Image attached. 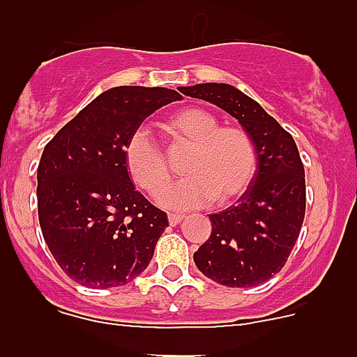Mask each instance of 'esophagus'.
<instances>
[{
  "instance_id": "esophagus-1",
  "label": "esophagus",
  "mask_w": 357,
  "mask_h": 357,
  "mask_svg": "<svg viewBox=\"0 0 357 357\" xmlns=\"http://www.w3.org/2000/svg\"><path fill=\"white\" fill-rule=\"evenodd\" d=\"M182 220H184V216H182V214H175V213H169L168 214L169 225H178V223H181Z\"/></svg>"
}]
</instances>
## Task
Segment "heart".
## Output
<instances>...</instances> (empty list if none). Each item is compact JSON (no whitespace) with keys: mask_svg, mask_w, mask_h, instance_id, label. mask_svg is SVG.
<instances>
[{"mask_svg":"<svg viewBox=\"0 0 357 357\" xmlns=\"http://www.w3.org/2000/svg\"><path fill=\"white\" fill-rule=\"evenodd\" d=\"M173 143L191 148L184 162L188 178L169 182V169L162 150L144 128H137L123 148L125 164L135 185L157 195L168 209H197L216 200L229 206L254 182L257 173V148L245 128L220 127V119L202 107H184L162 121Z\"/></svg>","mask_w":357,"mask_h":357,"instance_id":"1","label":"heart"}]
</instances>
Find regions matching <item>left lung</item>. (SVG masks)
<instances>
[{
	"label": "left lung",
	"mask_w": 357,
	"mask_h": 357,
	"mask_svg": "<svg viewBox=\"0 0 357 357\" xmlns=\"http://www.w3.org/2000/svg\"><path fill=\"white\" fill-rule=\"evenodd\" d=\"M182 94L229 112L257 148V173L234 206L209 214L211 236L193 259L202 273L229 288H252L282 270L305 214V175L289 132L259 103L229 84H197Z\"/></svg>",
	"instance_id": "1"
}]
</instances>
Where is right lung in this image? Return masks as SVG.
Listing matches in <instances>:
<instances>
[{
  "label": "right lung",
  "instance_id": "obj_1",
  "mask_svg": "<svg viewBox=\"0 0 357 357\" xmlns=\"http://www.w3.org/2000/svg\"><path fill=\"white\" fill-rule=\"evenodd\" d=\"M181 98L166 87H112L44 146L37 169L40 230L78 284H128L150 264L168 216L135 191L123 148L148 116Z\"/></svg>",
  "mask_w": 357,
  "mask_h": 357
}]
</instances>
